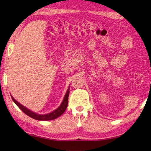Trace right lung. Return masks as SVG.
<instances>
[{
  "label": "right lung",
  "mask_w": 151,
  "mask_h": 151,
  "mask_svg": "<svg viewBox=\"0 0 151 151\" xmlns=\"http://www.w3.org/2000/svg\"><path fill=\"white\" fill-rule=\"evenodd\" d=\"M69 94V88H68V89H67L65 97H64L63 100L60 106L57 109H56L55 110H54L53 111L51 112V113L45 114V115L37 114L36 113H35V112L30 110L29 109L27 108L26 107L24 106H22V104L19 103V102H18L14 97H12V95L11 97L13 101L15 102L16 105H17L25 114L28 115L29 117L34 119L39 120V121H50V120L55 119L60 117V115H62L63 114V112L65 111L66 108L67 107V104H68Z\"/></svg>",
  "instance_id": "add662e5"
}]
</instances>
